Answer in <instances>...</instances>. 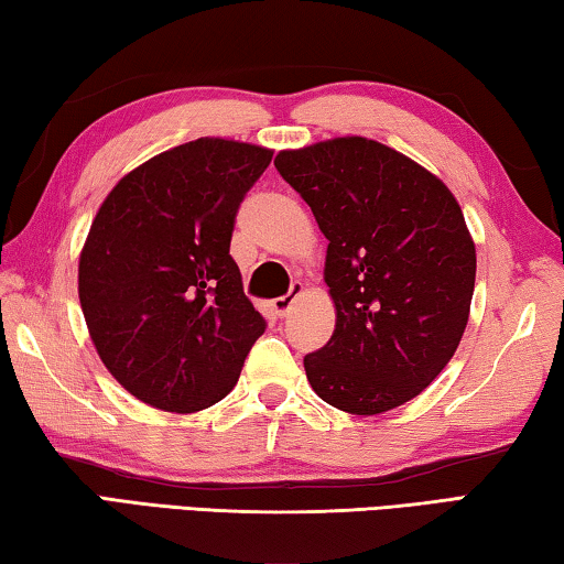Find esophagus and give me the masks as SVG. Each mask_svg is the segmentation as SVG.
Here are the masks:
<instances>
[{
	"mask_svg": "<svg viewBox=\"0 0 564 564\" xmlns=\"http://www.w3.org/2000/svg\"><path fill=\"white\" fill-rule=\"evenodd\" d=\"M300 294H302V284H300V282H294L292 288H290V292L284 294V297H276V300H272V302H270V307H272L274 315L280 317V319H282V317H288V312L292 310V304H294V300L300 297Z\"/></svg>",
	"mask_w": 564,
	"mask_h": 564,
	"instance_id": "34e87169",
	"label": "esophagus"
}]
</instances>
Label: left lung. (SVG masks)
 Wrapping results in <instances>:
<instances>
[{"label":"left lung","mask_w":564,"mask_h":564,"mask_svg":"<svg viewBox=\"0 0 564 564\" xmlns=\"http://www.w3.org/2000/svg\"><path fill=\"white\" fill-rule=\"evenodd\" d=\"M276 172L329 239V343L304 357L322 400L380 414L417 397L455 355L475 292V242L435 174L365 137L280 152Z\"/></svg>","instance_id":"1"}]
</instances>
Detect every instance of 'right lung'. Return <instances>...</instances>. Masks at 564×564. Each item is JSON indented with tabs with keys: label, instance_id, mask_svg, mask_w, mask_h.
Wrapping results in <instances>:
<instances>
[{
	"label": "right lung",
	"instance_id": "1",
	"mask_svg": "<svg viewBox=\"0 0 564 564\" xmlns=\"http://www.w3.org/2000/svg\"><path fill=\"white\" fill-rule=\"evenodd\" d=\"M270 162L264 147L202 137L129 172L99 207L79 302L101 362L137 400L199 412L237 384L267 322L229 242Z\"/></svg>",
	"mask_w": 564,
	"mask_h": 564
}]
</instances>
